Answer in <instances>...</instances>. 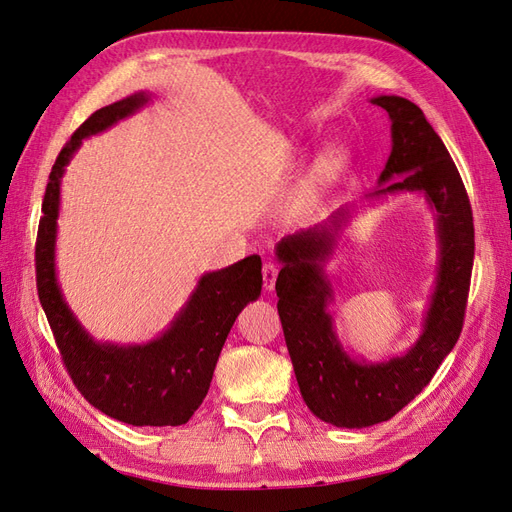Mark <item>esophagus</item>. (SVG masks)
I'll use <instances>...</instances> for the list:
<instances>
[{"label":"esophagus","mask_w":512,"mask_h":512,"mask_svg":"<svg viewBox=\"0 0 512 512\" xmlns=\"http://www.w3.org/2000/svg\"><path fill=\"white\" fill-rule=\"evenodd\" d=\"M277 273H280V267H277L275 262H265V267H262V282H265V290L271 292L275 288Z\"/></svg>","instance_id":"34e87169"}]
</instances>
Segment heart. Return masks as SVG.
Here are the masks:
<instances>
[{"instance_id": "1", "label": "heart", "mask_w": 512, "mask_h": 512, "mask_svg": "<svg viewBox=\"0 0 512 512\" xmlns=\"http://www.w3.org/2000/svg\"><path fill=\"white\" fill-rule=\"evenodd\" d=\"M344 160H346L344 151L333 149V151H329L327 160H324V170H327V173H335V170H339V168L344 166Z\"/></svg>"}]
</instances>
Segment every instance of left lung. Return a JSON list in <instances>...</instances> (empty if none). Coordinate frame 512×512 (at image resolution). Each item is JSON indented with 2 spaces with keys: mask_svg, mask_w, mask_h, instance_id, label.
Here are the masks:
<instances>
[{
  "mask_svg": "<svg viewBox=\"0 0 512 512\" xmlns=\"http://www.w3.org/2000/svg\"><path fill=\"white\" fill-rule=\"evenodd\" d=\"M371 104L389 113L393 138L391 156L371 196L423 192L436 213L438 277L421 337L404 356L382 363L356 361L339 344L327 309L333 290L324 260L333 254L348 209L277 243L282 260L275 282L277 314L303 401L320 421L348 429L389 421L431 382L461 335L474 265L470 198L442 138L406 98L378 96Z\"/></svg>",
  "mask_w": 512,
  "mask_h": 512,
  "instance_id": "left-lung-1",
  "label": "left lung"
}]
</instances>
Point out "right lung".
<instances>
[{
	"label": "right lung",
	"mask_w": 512,
	"mask_h": 512,
	"mask_svg": "<svg viewBox=\"0 0 512 512\" xmlns=\"http://www.w3.org/2000/svg\"><path fill=\"white\" fill-rule=\"evenodd\" d=\"M149 102L138 91L96 111L59 151L46 183L36 239V286L68 374L100 412L134 427L188 423L207 397L215 363L241 309L260 297L262 262L247 256L205 273L170 327L141 346L100 344L74 318L55 275L59 183L83 138L111 128Z\"/></svg>",
	"instance_id": "add662e5"
}]
</instances>
